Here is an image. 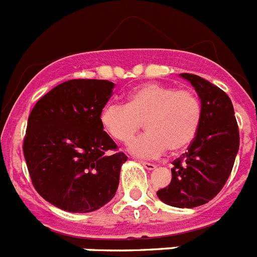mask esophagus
Returning a JSON list of instances; mask_svg holds the SVG:
<instances>
[{
    "label": "esophagus",
    "instance_id": "obj_1",
    "mask_svg": "<svg viewBox=\"0 0 257 257\" xmlns=\"http://www.w3.org/2000/svg\"><path fill=\"white\" fill-rule=\"evenodd\" d=\"M139 163H141L142 165H143L144 168L148 169V171H152V169L156 168V164H154V163H148V162H143V160H139Z\"/></svg>",
    "mask_w": 257,
    "mask_h": 257
}]
</instances>
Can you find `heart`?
Returning <instances> with one entry per match:
<instances>
[{
	"mask_svg": "<svg viewBox=\"0 0 257 257\" xmlns=\"http://www.w3.org/2000/svg\"><path fill=\"white\" fill-rule=\"evenodd\" d=\"M202 107L197 94L188 89L162 84H143L127 95L126 105L109 103L99 122L111 139L126 143L142 123L147 133L128 144L130 154L155 159L169 151L186 148L200 130Z\"/></svg>",
	"mask_w": 257,
	"mask_h": 257,
	"instance_id": "heart-1",
	"label": "heart"
}]
</instances>
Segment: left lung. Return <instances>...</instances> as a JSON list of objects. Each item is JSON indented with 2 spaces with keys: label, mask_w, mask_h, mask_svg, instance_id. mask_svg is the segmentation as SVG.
<instances>
[{
  "label": "left lung",
  "mask_w": 257,
  "mask_h": 257,
  "mask_svg": "<svg viewBox=\"0 0 257 257\" xmlns=\"http://www.w3.org/2000/svg\"><path fill=\"white\" fill-rule=\"evenodd\" d=\"M180 76L196 89L202 118L188 152L173 162L171 184L156 194L169 206L192 209L213 200L227 181L239 151V128L232 102L222 89L197 75Z\"/></svg>",
  "instance_id": "obj_1"
}]
</instances>
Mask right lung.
Instances as JSON below:
<instances>
[{
  "mask_svg": "<svg viewBox=\"0 0 257 257\" xmlns=\"http://www.w3.org/2000/svg\"><path fill=\"white\" fill-rule=\"evenodd\" d=\"M107 80H69L37 102L27 122L23 155L33 185L47 202L89 213L118 189L123 152L103 131L99 115L113 93Z\"/></svg>",
  "mask_w": 257,
  "mask_h": 257,
  "instance_id": "obj_1",
  "label": "right lung"
}]
</instances>
